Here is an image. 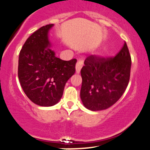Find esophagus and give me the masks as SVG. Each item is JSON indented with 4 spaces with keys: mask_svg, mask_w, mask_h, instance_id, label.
<instances>
[{
    "mask_svg": "<svg viewBox=\"0 0 150 150\" xmlns=\"http://www.w3.org/2000/svg\"><path fill=\"white\" fill-rule=\"evenodd\" d=\"M82 66H83V63H82V62L78 61V62L76 63V65H75V68H76V73H79V72H80Z\"/></svg>",
    "mask_w": 150,
    "mask_h": 150,
    "instance_id": "34e87169",
    "label": "esophagus"
}]
</instances>
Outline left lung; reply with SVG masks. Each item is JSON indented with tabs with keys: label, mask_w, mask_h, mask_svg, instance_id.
<instances>
[{
	"label": "left lung",
	"mask_w": 150,
	"mask_h": 150,
	"mask_svg": "<svg viewBox=\"0 0 150 150\" xmlns=\"http://www.w3.org/2000/svg\"><path fill=\"white\" fill-rule=\"evenodd\" d=\"M84 64L80 71L84 106L93 111L111 107L121 98L129 81L132 60L126 42L115 56L91 55Z\"/></svg>",
	"instance_id": "1"
}]
</instances>
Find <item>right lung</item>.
I'll list each match as a JSON object with an SVG mask.
<instances>
[{
  "instance_id": "right-lung-1",
  "label": "right lung",
  "mask_w": 150,
  "mask_h": 150,
  "mask_svg": "<svg viewBox=\"0 0 150 150\" xmlns=\"http://www.w3.org/2000/svg\"><path fill=\"white\" fill-rule=\"evenodd\" d=\"M52 26H42L30 36L18 59V75L24 93L33 103L43 107L58 103L77 62L76 59L65 61L55 57L49 48L48 31Z\"/></svg>"
}]
</instances>
